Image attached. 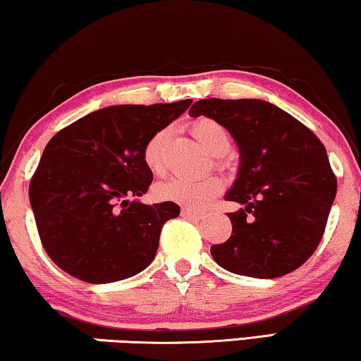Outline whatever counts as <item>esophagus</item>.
Returning <instances> with one entry per match:
<instances>
[{
  "mask_svg": "<svg viewBox=\"0 0 361 361\" xmlns=\"http://www.w3.org/2000/svg\"><path fill=\"white\" fill-rule=\"evenodd\" d=\"M180 214L187 219H200L203 216L202 212H197V209H190V208H184V209H182Z\"/></svg>",
  "mask_w": 361,
  "mask_h": 361,
  "instance_id": "esophagus-1",
  "label": "esophagus"
}]
</instances>
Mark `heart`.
I'll list each match as a JSON object with an SVG mask.
<instances>
[{
	"mask_svg": "<svg viewBox=\"0 0 361 361\" xmlns=\"http://www.w3.org/2000/svg\"><path fill=\"white\" fill-rule=\"evenodd\" d=\"M192 134L209 154L219 157L229 148V134L214 119H198L192 126ZM171 137L169 127H163L148 137L142 148L143 164L152 173H161L166 161V149ZM223 190V182L218 177H204V179H184L174 177L157 185V195L168 202H176L190 208H204Z\"/></svg>",
	"mask_w": 361,
	"mask_h": 361,
	"instance_id": "1",
	"label": "heart"
}]
</instances>
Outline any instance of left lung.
I'll return each instance as SVG.
<instances>
[{
  "label": "left lung",
  "mask_w": 361,
  "mask_h": 361,
  "mask_svg": "<svg viewBox=\"0 0 361 361\" xmlns=\"http://www.w3.org/2000/svg\"><path fill=\"white\" fill-rule=\"evenodd\" d=\"M192 118L218 121L234 138L240 163L226 200L232 234L212 247L221 268L273 279L312 257L324 234L337 182L319 138L263 99H200Z\"/></svg>",
  "instance_id": "1"
}]
</instances>
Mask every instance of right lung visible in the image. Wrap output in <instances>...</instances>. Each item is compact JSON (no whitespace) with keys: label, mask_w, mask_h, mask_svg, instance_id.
I'll list each match as a JSON object with an SVG mask.
<instances>
[{"label":"right lung","mask_w":361,"mask_h":361,"mask_svg":"<svg viewBox=\"0 0 361 361\" xmlns=\"http://www.w3.org/2000/svg\"><path fill=\"white\" fill-rule=\"evenodd\" d=\"M190 104H116L84 116L48 142L29 198L43 247L61 269L108 284L153 262L164 223L180 208L138 200L153 180L142 148Z\"/></svg>","instance_id":"1"}]
</instances>
